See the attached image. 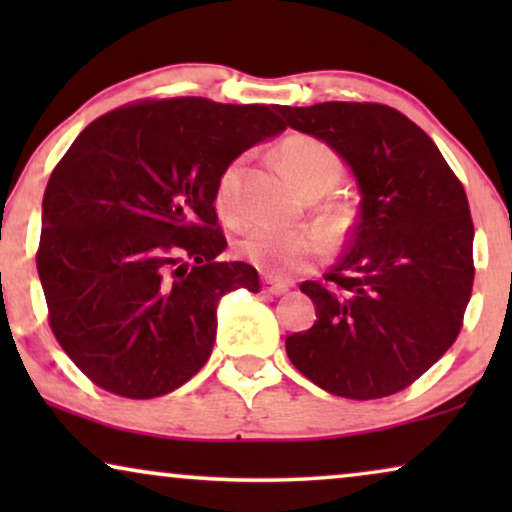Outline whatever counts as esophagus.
Returning a JSON list of instances; mask_svg holds the SVG:
<instances>
[{"label": "esophagus", "mask_w": 512, "mask_h": 512, "mask_svg": "<svg viewBox=\"0 0 512 512\" xmlns=\"http://www.w3.org/2000/svg\"><path fill=\"white\" fill-rule=\"evenodd\" d=\"M289 291V284L282 282H272V279L265 277L263 279V293H270V296H282V293Z\"/></svg>", "instance_id": "obj_1"}]
</instances>
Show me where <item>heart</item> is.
I'll return each mask as SVG.
<instances>
[{"label":"heart","mask_w":512,"mask_h":512,"mask_svg":"<svg viewBox=\"0 0 512 512\" xmlns=\"http://www.w3.org/2000/svg\"><path fill=\"white\" fill-rule=\"evenodd\" d=\"M277 156L286 174L307 195L326 193L338 181L342 170L335 149L312 135H289L279 144ZM240 181L242 160H233L216 179L214 209L228 226H237L244 219ZM237 251L268 275L286 277L310 268L324 254V240L307 228L286 230L258 223L237 240Z\"/></svg>","instance_id":"b5f03b06"}]
</instances>
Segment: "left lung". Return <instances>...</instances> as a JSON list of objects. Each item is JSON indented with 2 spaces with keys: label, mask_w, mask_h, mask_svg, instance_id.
<instances>
[{
  "label": "left lung",
  "mask_w": 512,
  "mask_h": 512,
  "mask_svg": "<svg viewBox=\"0 0 512 512\" xmlns=\"http://www.w3.org/2000/svg\"><path fill=\"white\" fill-rule=\"evenodd\" d=\"M289 128L352 167L361 209L324 282H303L317 321L286 338L293 366L328 394L370 401L410 387L457 340L473 291V219L426 132L375 102L277 107Z\"/></svg>",
  "instance_id": "left-lung-1"
}]
</instances>
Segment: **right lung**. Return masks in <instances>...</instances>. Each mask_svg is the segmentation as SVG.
<instances>
[{"instance_id":"add662e5","label":"right lung","mask_w":512,"mask_h":512,"mask_svg":"<svg viewBox=\"0 0 512 512\" xmlns=\"http://www.w3.org/2000/svg\"><path fill=\"white\" fill-rule=\"evenodd\" d=\"M284 130L265 104L172 97L95 118L48 179L37 270L55 340L104 391L156 398L205 366L226 293L258 272L216 261L219 174Z\"/></svg>"}]
</instances>
